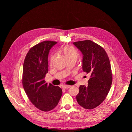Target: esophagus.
<instances>
[{"instance_id": "34e87169", "label": "esophagus", "mask_w": 132, "mask_h": 132, "mask_svg": "<svg viewBox=\"0 0 132 132\" xmlns=\"http://www.w3.org/2000/svg\"><path fill=\"white\" fill-rule=\"evenodd\" d=\"M62 87H63L64 89H69V87H70V86H69V85H63V86H62Z\"/></svg>"}]
</instances>
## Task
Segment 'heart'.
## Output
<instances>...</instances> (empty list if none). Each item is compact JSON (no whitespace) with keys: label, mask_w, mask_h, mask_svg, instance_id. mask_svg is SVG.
Masks as SVG:
<instances>
[{"label":"heart","mask_w":132,"mask_h":132,"mask_svg":"<svg viewBox=\"0 0 132 132\" xmlns=\"http://www.w3.org/2000/svg\"><path fill=\"white\" fill-rule=\"evenodd\" d=\"M63 53L66 58L67 61L70 59H75V61H77L79 57V53L78 51L69 46H66L63 49ZM54 58V55H52L50 58V62L51 63L53 62Z\"/></svg>","instance_id":"1"}]
</instances>
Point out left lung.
<instances>
[{
    "mask_svg": "<svg viewBox=\"0 0 132 132\" xmlns=\"http://www.w3.org/2000/svg\"><path fill=\"white\" fill-rule=\"evenodd\" d=\"M73 44L82 54L83 71L90 77L88 86H80L77 100L84 109H93L104 101L111 88L112 74L109 58L101 46L92 41Z\"/></svg>",
    "mask_w": 132,
    "mask_h": 132,
    "instance_id": "8db88e82",
    "label": "left lung"
}]
</instances>
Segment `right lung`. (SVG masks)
<instances>
[{"mask_svg": "<svg viewBox=\"0 0 132 132\" xmlns=\"http://www.w3.org/2000/svg\"><path fill=\"white\" fill-rule=\"evenodd\" d=\"M57 43L46 41L34 46L28 52L23 62V89L32 103L45 112L56 107L62 95V90L59 86L48 85L45 80L48 71L50 50Z\"/></svg>", "mask_w": 132, "mask_h": 132, "instance_id": "obj_1", "label": "right lung"}]
</instances>
